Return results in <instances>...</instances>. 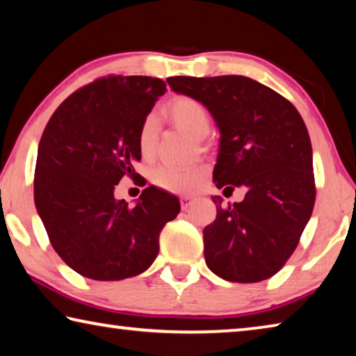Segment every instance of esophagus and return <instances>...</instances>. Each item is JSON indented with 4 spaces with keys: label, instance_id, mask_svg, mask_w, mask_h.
Instances as JSON below:
<instances>
[{
    "label": "esophagus",
    "instance_id": "esophagus-1",
    "mask_svg": "<svg viewBox=\"0 0 356 356\" xmlns=\"http://www.w3.org/2000/svg\"><path fill=\"white\" fill-rule=\"evenodd\" d=\"M191 202H193V196H188V195L180 196V206H182L184 210L188 209L191 206Z\"/></svg>",
    "mask_w": 356,
    "mask_h": 356
}]
</instances>
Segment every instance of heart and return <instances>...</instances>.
<instances>
[{
  "instance_id": "heart-1",
  "label": "heart",
  "mask_w": 356,
  "mask_h": 356,
  "mask_svg": "<svg viewBox=\"0 0 356 356\" xmlns=\"http://www.w3.org/2000/svg\"><path fill=\"white\" fill-rule=\"evenodd\" d=\"M165 111L179 129L191 135L196 140L206 138L210 131V118L200 100L179 95L168 102ZM156 140V120L147 116L143 120L140 131H138V147L144 159L154 155ZM154 182L161 188L170 191H193L201 184L204 177L202 168H176L170 165H161L154 171Z\"/></svg>"
}]
</instances>
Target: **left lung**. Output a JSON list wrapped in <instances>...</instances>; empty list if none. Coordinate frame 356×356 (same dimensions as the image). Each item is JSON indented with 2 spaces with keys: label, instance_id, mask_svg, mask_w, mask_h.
<instances>
[{
  "label": "left lung",
  "instance_id": "left-lung-1",
  "mask_svg": "<svg viewBox=\"0 0 356 356\" xmlns=\"http://www.w3.org/2000/svg\"><path fill=\"white\" fill-rule=\"evenodd\" d=\"M174 92L200 100L220 130L216 188H246L204 229V257L220 278L259 282L284 267L316 202L308 129L291 102L248 76H170Z\"/></svg>",
  "mask_w": 356,
  "mask_h": 356
}]
</instances>
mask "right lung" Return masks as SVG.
Here are the masks:
<instances>
[{"mask_svg":"<svg viewBox=\"0 0 356 356\" xmlns=\"http://www.w3.org/2000/svg\"><path fill=\"white\" fill-rule=\"evenodd\" d=\"M166 84L152 76L106 75L70 94L42 134L34 202L59 257L84 278L119 281L147 270L159 237L180 212L176 196L147 186L135 207L114 197L136 179L138 131Z\"/></svg>","mask_w":356,"mask_h":356,"instance_id":"obj_1","label":"right lung"}]
</instances>
